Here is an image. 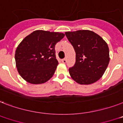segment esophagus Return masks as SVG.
I'll return each mask as SVG.
<instances>
[{
    "mask_svg": "<svg viewBox=\"0 0 123 123\" xmlns=\"http://www.w3.org/2000/svg\"><path fill=\"white\" fill-rule=\"evenodd\" d=\"M66 61H67V60L66 58L63 59H62V62L63 63H66Z\"/></svg>",
    "mask_w": 123,
    "mask_h": 123,
    "instance_id": "obj_1",
    "label": "esophagus"
}]
</instances>
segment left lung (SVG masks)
Returning <instances> with one entry per match:
<instances>
[{"mask_svg": "<svg viewBox=\"0 0 123 123\" xmlns=\"http://www.w3.org/2000/svg\"><path fill=\"white\" fill-rule=\"evenodd\" d=\"M76 52V62L69 69L71 77L81 85L96 82L109 63V50L98 35L90 30L65 33Z\"/></svg>", "mask_w": 123, "mask_h": 123, "instance_id": "obj_1", "label": "left lung"}]
</instances>
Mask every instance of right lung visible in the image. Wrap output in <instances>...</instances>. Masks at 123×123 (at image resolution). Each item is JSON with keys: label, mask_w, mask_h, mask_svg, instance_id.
<instances>
[{"label": "right lung", "mask_w": 123, "mask_h": 123, "mask_svg": "<svg viewBox=\"0 0 123 123\" xmlns=\"http://www.w3.org/2000/svg\"><path fill=\"white\" fill-rule=\"evenodd\" d=\"M64 36L62 33L36 30L22 40L16 50L15 60L25 80L42 84L52 77L59 64L55 46Z\"/></svg>", "instance_id": "1"}]
</instances>
